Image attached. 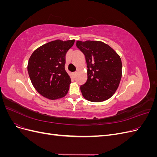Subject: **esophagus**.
<instances>
[{
    "label": "esophagus",
    "mask_w": 157,
    "mask_h": 157,
    "mask_svg": "<svg viewBox=\"0 0 157 157\" xmlns=\"http://www.w3.org/2000/svg\"><path fill=\"white\" fill-rule=\"evenodd\" d=\"M76 75H77V72H76V71H75V72H73V75L74 76V77H75Z\"/></svg>",
    "instance_id": "esophagus-1"
}]
</instances>
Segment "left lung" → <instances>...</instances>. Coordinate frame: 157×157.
Segmentation results:
<instances>
[{
    "label": "left lung",
    "instance_id": "8db88e82",
    "mask_svg": "<svg viewBox=\"0 0 157 157\" xmlns=\"http://www.w3.org/2000/svg\"><path fill=\"white\" fill-rule=\"evenodd\" d=\"M85 56L87 81L80 86L83 97L92 102H101L115 93L122 77V61L117 52L101 41H77Z\"/></svg>",
    "mask_w": 157,
    "mask_h": 157
}]
</instances>
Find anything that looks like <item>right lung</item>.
Here are the masks:
<instances>
[{
    "instance_id": "obj_1",
    "label": "right lung",
    "mask_w": 157,
    "mask_h": 157,
    "mask_svg": "<svg viewBox=\"0 0 157 157\" xmlns=\"http://www.w3.org/2000/svg\"><path fill=\"white\" fill-rule=\"evenodd\" d=\"M75 40H56L33 52L27 71L33 86L42 96L52 100L67 95L71 78L65 69V55Z\"/></svg>"
}]
</instances>
